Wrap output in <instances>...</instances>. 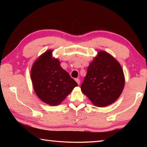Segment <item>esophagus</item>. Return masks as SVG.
I'll list each match as a JSON object with an SVG mask.
<instances>
[{
    "mask_svg": "<svg viewBox=\"0 0 147 147\" xmlns=\"http://www.w3.org/2000/svg\"><path fill=\"white\" fill-rule=\"evenodd\" d=\"M75 80L77 82V84H78V85H80V80L79 79H75Z\"/></svg>",
    "mask_w": 147,
    "mask_h": 147,
    "instance_id": "esophagus-1",
    "label": "esophagus"
}]
</instances>
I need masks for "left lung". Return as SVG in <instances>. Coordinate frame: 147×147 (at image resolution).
I'll list each match as a JSON object with an SVG mask.
<instances>
[{
	"instance_id": "1",
	"label": "left lung",
	"mask_w": 147,
	"mask_h": 147,
	"mask_svg": "<svg viewBox=\"0 0 147 147\" xmlns=\"http://www.w3.org/2000/svg\"><path fill=\"white\" fill-rule=\"evenodd\" d=\"M124 82L123 71L119 62L106 52L99 51L88 67L81 90L94 105L104 107L120 96Z\"/></svg>"
}]
</instances>
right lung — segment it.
Returning <instances> with one entry per match:
<instances>
[{"instance_id":"obj_1","label":"right lung","mask_w":147,"mask_h":147,"mask_svg":"<svg viewBox=\"0 0 147 147\" xmlns=\"http://www.w3.org/2000/svg\"><path fill=\"white\" fill-rule=\"evenodd\" d=\"M31 79L37 96L51 106L60 104L78 84L67 72L61 68L58 59L53 58L49 50L34 62Z\"/></svg>"}]
</instances>
